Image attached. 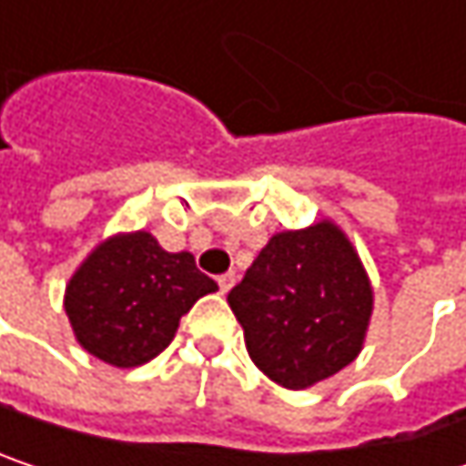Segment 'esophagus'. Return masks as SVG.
Wrapping results in <instances>:
<instances>
[{
	"instance_id": "1",
	"label": "esophagus",
	"mask_w": 466,
	"mask_h": 466,
	"mask_svg": "<svg viewBox=\"0 0 466 466\" xmlns=\"http://www.w3.org/2000/svg\"><path fill=\"white\" fill-rule=\"evenodd\" d=\"M234 283H237V275L234 272H224L221 278H218V286H221V291L227 294V291H232Z\"/></svg>"
}]
</instances>
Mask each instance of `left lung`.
Instances as JSON below:
<instances>
[{"mask_svg":"<svg viewBox=\"0 0 466 466\" xmlns=\"http://www.w3.org/2000/svg\"><path fill=\"white\" fill-rule=\"evenodd\" d=\"M372 305L353 242L329 218L272 234L229 291L248 356L291 391L337 375L361 353Z\"/></svg>","mask_w":466,"mask_h":466,"instance_id":"obj_1","label":"left lung"}]
</instances>
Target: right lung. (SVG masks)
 <instances>
[{"label": "right lung", "instance_id": "obj_1", "mask_svg": "<svg viewBox=\"0 0 466 466\" xmlns=\"http://www.w3.org/2000/svg\"><path fill=\"white\" fill-rule=\"evenodd\" d=\"M213 291L218 283L188 250L169 253L150 232H118L72 272L64 310L83 350L132 370L156 359L194 302Z\"/></svg>", "mask_w": 466, "mask_h": 466}]
</instances>
